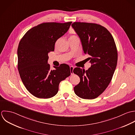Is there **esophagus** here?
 I'll use <instances>...</instances> for the list:
<instances>
[{
	"mask_svg": "<svg viewBox=\"0 0 135 135\" xmlns=\"http://www.w3.org/2000/svg\"><path fill=\"white\" fill-rule=\"evenodd\" d=\"M74 69V67L73 66H70V73H71V75H73L74 74V73H73V70Z\"/></svg>",
	"mask_w": 135,
	"mask_h": 135,
	"instance_id": "obj_1",
	"label": "esophagus"
}]
</instances>
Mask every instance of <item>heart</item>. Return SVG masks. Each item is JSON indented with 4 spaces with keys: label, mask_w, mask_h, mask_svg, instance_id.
Instances as JSON below:
<instances>
[{
    "label": "heart",
    "mask_w": 135,
    "mask_h": 135,
    "mask_svg": "<svg viewBox=\"0 0 135 135\" xmlns=\"http://www.w3.org/2000/svg\"><path fill=\"white\" fill-rule=\"evenodd\" d=\"M76 37V36H74V35H72V36H70V37ZM70 37H69V38H70Z\"/></svg>",
    "instance_id": "heart-1"
}]
</instances>
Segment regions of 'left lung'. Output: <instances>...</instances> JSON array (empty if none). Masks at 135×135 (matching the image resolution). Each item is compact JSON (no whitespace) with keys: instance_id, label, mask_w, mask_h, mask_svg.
<instances>
[{"instance_id":"8db88e82","label":"left lung","mask_w":135,"mask_h":135,"mask_svg":"<svg viewBox=\"0 0 135 135\" xmlns=\"http://www.w3.org/2000/svg\"><path fill=\"white\" fill-rule=\"evenodd\" d=\"M80 39L84 53L91 64L87 70L75 68L73 72L80 79L74 91L84 99H94L101 94L111 81L117 62V51L112 34L96 23L74 22L71 25Z\"/></svg>"}]
</instances>
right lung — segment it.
<instances>
[{
	"mask_svg": "<svg viewBox=\"0 0 135 135\" xmlns=\"http://www.w3.org/2000/svg\"><path fill=\"white\" fill-rule=\"evenodd\" d=\"M72 22H46L27 31L20 40L18 69L28 92L40 99H49L58 91L59 83L70 75V67L62 64L51 70L48 53L54 51L56 41L68 30Z\"/></svg>",
	"mask_w": 135,
	"mask_h": 135,
	"instance_id": "1",
	"label": "right lung"
}]
</instances>
